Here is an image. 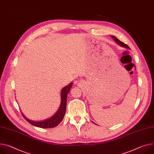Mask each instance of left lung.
<instances>
[{
    "label": "left lung",
    "instance_id": "1",
    "mask_svg": "<svg viewBox=\"0 0 154 154\" xmlns=\"http://www.w3.org/2000/svg\"><path fill=\"white\" fill-rule=\"evenodd\" d=\"M111 37L114 40V41L116 42V44H118L119 45H120V47H124V48H126L130 49V47H129L127 45H126L125 44L123 43L122 42L120 41V40H119L116 37H115V36H114V35H111Z\"/></svg>",
    "mask_w": 154,
    "mask_h": 154
}]
</instances>
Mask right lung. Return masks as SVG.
<instances>
[{"mask_svg":"<svg viewBox=\"0 0 154 154\" xmlns=\"http://www.w3.org/2000/svg\"><path fill=\"white\" fill-rule=\"evenodd\" d=\"M73 83L71 82L69 85L65 86L61 91V104L58 110L52 117L42 121H34L26 118L22 113L23 117L30 124L35 127L42 128H51L58 126L63 120L64 116L66 113V104H67V96L69 93Z\"/></svg>","mask_w":154,"mask_h":154,"instance_id":"add662e5","label":"right lung"}]
</instances>
